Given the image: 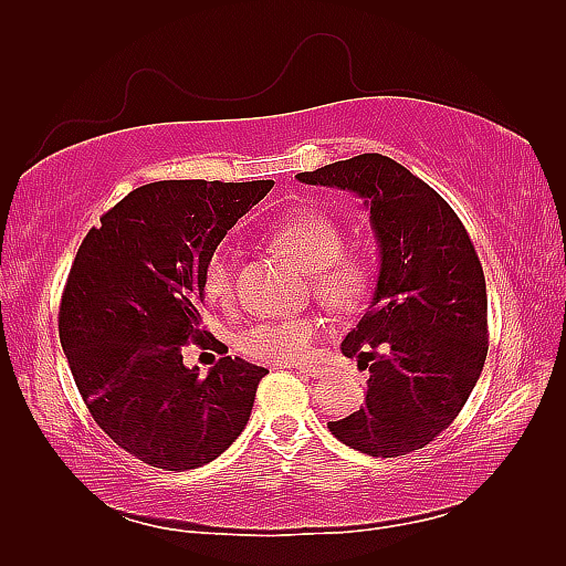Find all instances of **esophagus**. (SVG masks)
Returning <instances> with one entry per match:
<instances>
[{"mask_svg": "<svg viewBox=\"0 0 566 566\" xmlns=\"http://www.w3.org/2000/svg\"><path fill=\"white\" fill-rule=\"evenodd\" d=\"M300 373H306L310 375V378H323V373H325V368L323 366H316V364H302V366H295Z\"/></svg>", "mask_w": 566, "mask_h": 566, "instance_id": "1", "label": "esophagus"}]
</instances>
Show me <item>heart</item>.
I'll return each mask as SVG.
<instances>
[{
  "label": "heart",
  "instance_id": "obj_1",
  "mask_svg": "<svg viewBox=\"0 0 566 566\" xmlns=\"http://www.w3.org/2000/svg\"><path fill=\"white\" fill-rule=\"evenodd\" d=\"M271 245L310 273L314 295L335 312H352L370 287V262L364 252L342 250L345 233L325 212H300L271 233ZM205 297L229 304L233 297L231 254L219 248L202 271ZM318 323L312 316L262 318L235 335V349L262 364L300 361L312 352Z\"/></svg>",
  "mask_w": 566,
  "mask_h": 566
}]
</instances>
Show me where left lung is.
Instances as JSON below:
<instances>
[{
    "label": "left lung",
    "instance_id": "8db88e82",
    "mask_svg": "<svg viewBox=\"0 0 566 566\" xmlns=\"http://www.w3.org/2000/svg\"><path fill=\"white\" fill-rule=\"evenodd\" d=\"M297 179L361 198L380 250L373 300L342 342L370 373L366 399L328 430L373 458L418 451L455 420L486 361V281L474 245L434 188L380 153Z\"/></svg>",
    "mask_w": 566,
    "mask_h": 566
}]
</instances>
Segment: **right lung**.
I'll return each instance as SVG.
<instances>
[{
    "instance_id": "1",
    "label": "right lung",
    "mask_w": 566,
    "mask_h": 566,
    "mask_svg": "<svg viewBox=\"0 0 566 566\" xmlns=\"http://www.w3.org/2000/svg\"><path fill=\"white\" fill-rule=\"evenodd\" d=\"M273 181H156L134 188L84 238L59 337L92 418L119 449L160 470H196L245 430L269 373L224 356L200 378L181 349L224 347L200 328L202 271Z\"/></svg>"
}]
</instances>
